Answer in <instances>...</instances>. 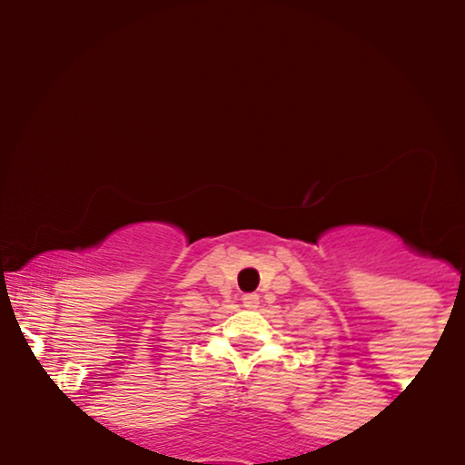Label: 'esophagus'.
Segmentation results:
<instances>
[{"mask_svg":"<svg viewBox=\"0 0 465 465\" xmlns=\"http://www.w3.org/2000/svg\"><path fill=\"white\" fill-rule=\"evenodd\" d=\"M258 303H260V297L255 295V292H247V295H242L244 308H258Z\"/></svg>","mask_w":465,"mask_h":465,"instance_id":"1","label":"esophagus"}]
</instances>
